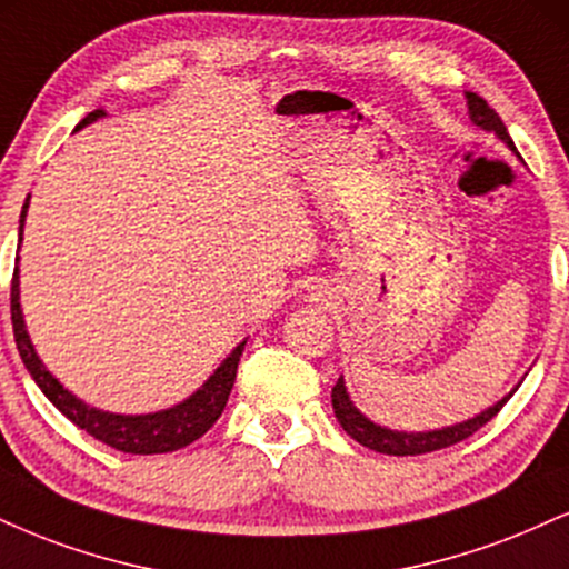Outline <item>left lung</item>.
<instances>
[{
	"label": "left lung",
	"mask_w": 569,
	"mask_h": 569,
	"mask_svg": "<svg viewBox=\"0 0 569 569\" xmlns=\"http://www.w3.org/2000/svg\"><path fill=\"white\" fill-rule=\"evenodd\" d=\"M467 106H469V119L475 121L477 127H482L485 132H492L498 140H503L506 146L517 153L515 142H511L509 132H506L501 116L492 111L480 94L467 92ZM515 389H511L503 400H498L496 406H490L488 410H482L480 416H475V419L453 423V427L435 429V432H395V429L379 427V423L366 419V416L352 406L350 395H347L345 379H339L337 387L331 389V406H333V413H337V421L341 423V429H345L352 440L366 445V448L376 450V453H387V456H421V453H432V450L450 448V445L467 440V437L475 435L477 429H482L485 423H488L492 416L506 406V402H509V397L515 395Z\"/></svg>",
	"instance_id": "left-lung-1"
}]
</instances>
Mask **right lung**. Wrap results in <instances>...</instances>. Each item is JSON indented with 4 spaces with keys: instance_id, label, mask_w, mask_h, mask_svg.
Returning a JSON list of instances; mask_svg holds the SVG:
<instances>
[{
    "instance_id": "obj_1",
    "label": "right lung",
    "mask_w": 569,
    "mask_h": 569,
    "mask_svg": "<svg viewBox=\"0 0 569 569\" xmlns=\"http://www.w3.org/2000/svg\"><path fill=\"white\" fill-rule=\"evenodd\" d=\"M106 116V111H92L79 121V127L92 124ZM26 211H29V198H26L23 211H20V241H23V222ZM10 312H12V331H16V345L20 352V360L29 368L31 379L37 381L47 400L52 402L66 419H71L79 429H84L87 435H92L94 440L111 445L116 450H124V453L134 456H153V453H172L184 445L196 442L198 437H203L214 427V421L222 416L224 402H228L232 381L238 373V360H241L246 341L232 350L228 358L222 360V366L209 376L207 385L198 392H193L188 400H182L180 406L159 410V413H142V416H121V413H108V410L89 408L87 402H81L77 395H71L60 385L54 376L47 371L44 362L39 360L37 350H33L29 331L23 323V310H20V283H18V267L16 276H12V289H10Z\"/></svg>"
}]
</instances>
